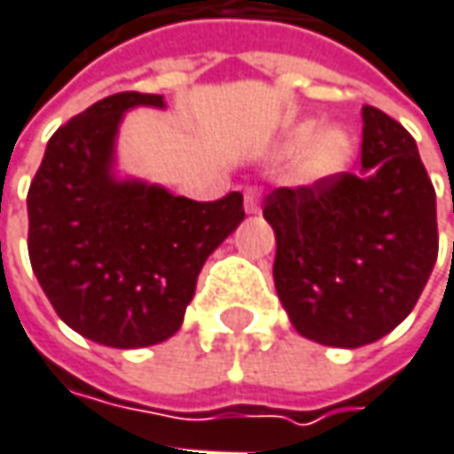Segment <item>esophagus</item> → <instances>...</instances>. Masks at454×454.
I'll use <instances>...</instances> for the list:
<instances>
[{
  "label": "esophagus",
  "instance_id": "34e87169",
  "mask_svg": "<svg viewBox=\"0 0 454 454\" xmlns=\"http://www.w3.org/2000/svg\"><path fill=\"white\" fill-rule=\"evenodd\" d=\"M244 207H247V213H260V189L257 186H249L244 192Z\"/></svg>",
  "mask_w": 454,
  "mask_h": 454
}]
</instances>
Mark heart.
Returning <instances> with one entry per match:
<instances>
[{
    "instance_id": "obj_1",
    "label": "heart",
    "mask_w": 454,
    "mask_h": 454,
    "mask_svg": "<svg viewBox=\"0 0 454 454\" xmlns=\"http://www.w3.org/2000/svg\"><path fill=\"white\" fill-rule=\"evenodd\" d=\"M311 135H314V124L296 127L288 137L286 150L288 153L299 150L301 145L309 143ZM350 153H353V145H350V137L343 129L330 127V129L319 132L309 147L304 150V158L299 160V179L307 184H322V182L338 176L348 166Z\"/></svg>"
}]
</instances>
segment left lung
Segmentation results:
<instances>
[{"label": "left lung", "mask_w": 454, "mask_h": 454, "mask_svg": "<svg viewBox=\"0 0 454 454\" xmlns=\"http://www.w3.org/2000/svg\"><path fill=\"white\" fill-rule=\"evenodd\" d=\"M361 171L265 197L275 231L272 278L299 335L358 348L395 330L432 275L436 194L411 132L361 108Z\"/></svg>", "instance_id": "1"}]
</instances>
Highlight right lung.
Masks as SVG:
<instances>
[{"instance_id":"obj_1","label":"right lung","mask_w":454,"mask_h":454,"mask_svg":"<svg viewBox=\"0 0 454 454\" xmlns=\"http://www.w3.org/2000/svg\"><path fill=\"white\" fill-rule=\"evenodd\" d=\"M163 96L116 93L59 127L27 189V254L51 307L108 348L168 340L205 260L244 221L241 192L215 202L119 182L114 140L127 108Z\"/></svg>"}]
</instances>
